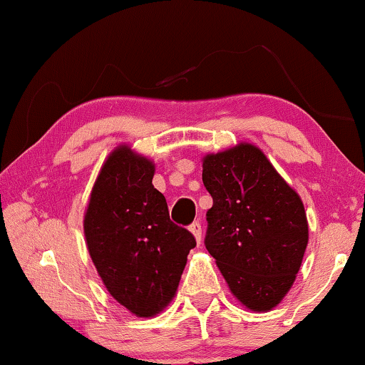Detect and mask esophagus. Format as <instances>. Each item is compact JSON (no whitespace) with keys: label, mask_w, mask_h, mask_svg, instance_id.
<instances>
[{"label":"esophagus","mask_w":365,"mask_h":365,"mask_svg":"<svg viewBox=\"0 0 365 365\" xmlns=\"http://www.w3.org/2000/svg\"><path fill=\"white\" fill-rule=\"evenodd\" d=\"M189 231L194 234V237H196L197 242H201L202 239V229H201V222L199 221H194L191 226H189Z\"/></svg>","instance_id":"1"}]
</instances>
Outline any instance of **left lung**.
Returning a JSON list of instances; mask_svg holds the SVG:
<instances>
[{"mask_svg":"<svg viewBox=\"0 0 365 365\" xmlns=\"http://www.w3.org/2000/svg\"><path fill=\"white\" fill-rule=\"evenodd\" d=\"M202 182L212 197L206 249L244 306L271 311L291 289L307 247L301 197L252 144L204 158Z\"/></svg>","mask_w":365,"mask_h":365,"instance_id":"8db88e82","label":"left lung"}]
</instances>
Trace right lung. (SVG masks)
<instances>
[{
  "instance_id": "1",
  "label": "right lung",
  "mask_w": 365,
  "mask_h": 365,
  "mask_svg": "<svg viewBox=\"0 0 365 365\" xmlns=\"http://www.w3.org/2000/svg\"><path fill=\"white\" fill-rule=\"evenodd\" d=\"M154 164L128 146L99 173L84 216L88 251L104 286L139 317H151L176 294L196 239L169 219L153 186Z\"/></svg>"
}]
</instances>
